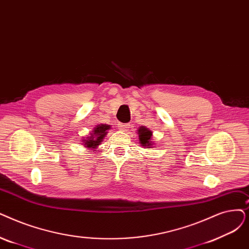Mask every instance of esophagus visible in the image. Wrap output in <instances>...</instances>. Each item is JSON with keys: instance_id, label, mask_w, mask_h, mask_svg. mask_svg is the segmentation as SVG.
<instances>
[{"instance_id": "obj_1", "label": "esophagus", "mask_w": 249, "mask_h": 249, "mask_svg": "<svg viewBox=\"0 0 249 249\" xmlns=\"http://www.w3.org/2000/svg\"><path fill=\"white\" fill-rule=\"evenodd\" d=\"M118 127H119V129H120V130H122V131H126L128 128H130V124H127V123H118Z\"/></svg>"}]
</instances>
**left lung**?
<instances>
[{
	"label": "left lung",
	"mask_w": 249,
	"mask_h": 249,
	"mask_svg": "<svg viewBox=\"0 0 249 249\" xmlns=\"http://www.w3.org/2000/svg\"><path fill=\"white\" fill-rule=\"evenodd\" d=\"M137 131H138L139 142H140V144H142V146L150 148L151 145H154L153 142H151L153 132H151L148 128H146L145 126H142V127H139Z\"/></svg>",
	"instance_id": "left-lung-1"
}]
</instances>
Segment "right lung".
Segmentation results:
<instances>
[{"label": "right lung", "instance_id": "1", "mask_svg": "<svg viewBox=\"0 0 249 249\" xmlns=\"http://www.w3.org/2000/svg\"><path fill=\"white\" fill-rule=\"evenodd\" d=\"M110 125H107V124H100L98 126H95L92 131L90 133V135L89 137L84 138L83 140V144L85 147L88 148H91V149H94L98 147L101 142H103L104 137L107 135V131L109 130L110 129Z\"/></svg>", "mask_w": 249, "mask_h": 249}]
</instances>
